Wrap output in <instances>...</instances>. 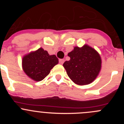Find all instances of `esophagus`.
<instances>
[{
    "label": "esophagus",
    "mask_w": 124,
    "mask_h": 124,
    "mask_svg": "<svg viewBox=\"0 0 124 124\" xmlns=\"http://www.w3.org/2000/svg\"><path fill=\"white\" fill-rule=\"evenodd\" d=\"M64 61H65V60L63 59H61L59 60V63H60V64H61V65L63 64V62H64Z\"/></svg>",
    "instance_id": "obj_1"
}]
</instances>
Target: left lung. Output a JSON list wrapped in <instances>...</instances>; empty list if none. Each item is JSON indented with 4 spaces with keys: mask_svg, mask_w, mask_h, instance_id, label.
I'll list each match as a JSON object with an SVG mask.
<instances>
[{
    "mask_svg": "<svg viewBox=\"0 0 124 124\" xmlns=\"http://www.w3.org/2000/svg\"><path fill=\"white\" fill-rule=\"evenodd\" d=\"M70 60L63 66L68 77L76 84L85 85L92 83L98 76L101 68L99 53L87 45L75 47L68 53Z\"/></svg>",
    "mask_w": 124,
    "mask_h": 124,
    "instance_id": "8db88e82",
    "label": "left lung"
}]
</instances>
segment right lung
I'll return each instance as SVG.
<instances>
[{"instance_id":"add662e5","label":"right lung","mask_w":124,"mask_h":124,"mask_svg":"<svg viewBox=\"0 0 124 124\" xmlns=\"http://www.w3.org/2000/svg\"><path fill=\"white\" fill-rule=\"evenodd\" d=\"M58 62V59L54 54L50 55L47 51L39 48L24 56L22 67L28 77L39 82L49 74L50 70Z\"/></svg>"}]
</instances>
